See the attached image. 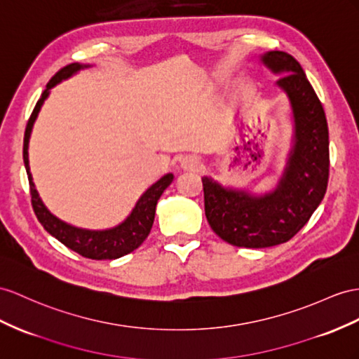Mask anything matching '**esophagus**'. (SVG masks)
Wrapping results in <instances>:
<instances>
[{
  "label": "esophagus",
  "instance_id": "obj_1",
  "mask_svg": "<svg viewBox=\"0 0 359 359\" xmlns=\"http://www.w3.org/2000/svg\"><path fill=\"white\" fill-rule=\"evenodd\" d=\"M180 165H182V168H183V170L197 171V170H200V168H201V161H200L198 156H196V154H187L185 158L182 159Z\"/></svg>",
  "mask_w": 359,
  "mask_h": 359
}]
</instances>
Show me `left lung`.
<instances>
[{"instance_id": "left-lung-1", "label": "left lung", "mask_w": 359, "mask_h": 359, "mask_svg": "<svg viewBox=\"0 0 359 359\" xmlns=\"http://www.w3.org/2000/svg\"><path fill=\"white\" fill-rule=\"evenodd\" d=\"M287 92L294 116V145L274 191L252 196L203 177L205 214L223 241L264 249L290 241L323 200L329 180V132L323 106L300 63L291 54L269 51L261 57Z\"/></svg>"}]
</instances>
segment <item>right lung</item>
<instances>
[{"mask_svg": "<svg viewBox=\"0 0 359 359\" xmlns=\"http://www.w3.org/2000/svg\"><path fill=\"white\" fill-rule=\"evenodd\" d=\"M81 68H86V65L69 63V65L59 69L47 83V89L43 90L42 97L38 100V103H36L33 112L30 115L29 123H27L22 156H24L27 176H29V183H30L32 206L36 217H38L39 223L43 226L45 231L56 238V240H59L62 244H65L68 249L74 250L76 253L85 256V258H89V259H97V261L116 259L136 250L137 247L145 241V238L149 236L154 222L156 205H158V200L162 196L165 188H167L172 182V174L171 172L165 174L163 177H161L154 183V185H151L149 189H147L142 194V197L137 200L135 209L132 210V214L127 217L126 222H123L121 224L114 229H107V231H86V229L74 227L65 222H62V219H59L57 217H54L50 210L45 208L38 194V191L34 188L33 177L30 172V165H29L30 133L34 124V119L38 116L39 110L43 104V100L50 94V89L54 85H57L59 81L71 77L72 74H76V72L80 71Z\"/></svg>", "mask_w": 359, "mask_h": 359, "instance_id": "1", "label": "right lung"}]
</instances>
